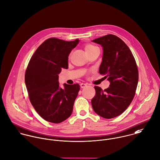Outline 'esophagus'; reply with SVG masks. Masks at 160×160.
<instances>
[{"label": "esophagus", "mask_w": 160, "mask_h": 160, "mask_svg": "<svg viewBox=\"0 0 160 160\" xmlns=\"http://www.w3.org/2000/svg\"><path fill=\"white\" fill-rule=\"evenodd\" d=\"M87 83H80V87H81L82 88H85V87H87Z\"/></svg>", "instance_id": "obj_1"}]
</instances>
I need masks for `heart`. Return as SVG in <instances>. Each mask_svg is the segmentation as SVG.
I'll return each instance as SVG.
<instances>
[{
  "label": "heart",
  "mask_w": 160,
  "mask_h": 160,
  "mask_svg": "<svg viewBox=\"0 0 160 160\" xmlns=\"http://www.w3.org/2000/svg\"><path fill=\"white\" fill-rule=\"evenodd\" d=\"M84 49H85V52H87V54H89L90 52H92V51H93L95 49H97L96 46H95L93 44H86L85 46H84Z\"/></svg>",
  "instance_id": "heart-1"
}]
</instances>
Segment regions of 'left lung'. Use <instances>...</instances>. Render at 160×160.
Returning a JSON list of instances; mask_svg holds the SVG:
<instances>
[{
  "label": "left lung",
  "mask_w": 160,
  "mask_h": 160,
  "mask_svg": "<svg viewBox=\"0 0 160 160\" xmlns=\"http://www.w3.org/2000/svg\"><path fill=\"white\" fill-rule=\"evenodd\" d=\"M103 49L99 72L106 75L109 87L102 90L95 86L96 95L92 105L97 114L105 119L116 118L128 107L135 96L138 72L134 57L126 44L119 37L108 34L92 41Z\"/></svg>",
  "instance_id": "8db88e82"
}]
</instances>
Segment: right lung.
<instances>
[{"instance_id": "right-lung-1", "label": "right lung", "mask_w": 160, "mask_h": 160, "mask_svg": "<svg viewBox=\"0 0 160 160\" xmlns=\"http://www.w3.org/2000/svg\"><path fill=\"white\" fill-rule=\"evenodd\" d=\"M79 42L51 38L36 50L26 70L25 81L30 102L46 121L58 124L70 116L80 90L78 83L59 87L62 68H68V57Z\"/></svg>"}]
</instances>
